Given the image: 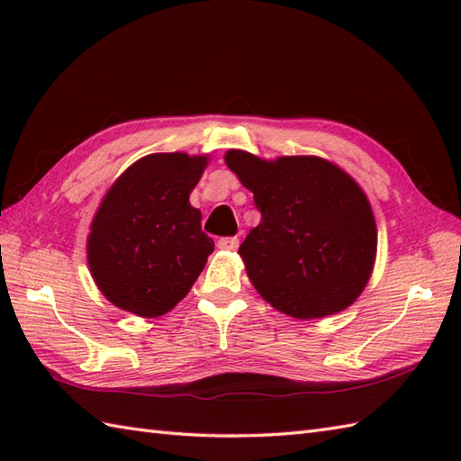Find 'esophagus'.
<instances>
[{
	"label": "esophagus",
	"instance_id": "esophagus-1",
	"mask_svg": "<svg viewBox=\"0 0 461 461\" xmlns=\"http://www.w3.org/2000/svg\"><path fill=\"white\" fill-rule=\"evenodd\" d=\"M218 248L223 251H236L240 248V240L238 238H221V240H218Z\"/></svg>",
	"mask_w": 461,
	"mask_h": 461
}]
</instances>
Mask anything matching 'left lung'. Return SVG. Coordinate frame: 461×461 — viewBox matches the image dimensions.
<instances>
[{
  "label": "left lung",
  "mask_w": 461,
  "mask_h": 461,
  "mask_svg": "<svg viewBox=\"0 0 461 461\" xmlns=\"http://www.w3.org/2000/svg\"><path fill=\"white\" fill-rule=\"evenodd\" d=\"M225 164L261 212L238 251L259 295L305 321L350 307L372 276L378 246L375 213L355 178L319 156L263 160L228 150Z\"/></svg>",
  "instance_id": "1"
}]
</instances>
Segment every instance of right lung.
Segmentation results:
<instances>
[{
  "instance_id": "obj_1",
  "label": "right lung",
  "mask_w": 461,
  "mask_h": 461,
  "mask_svg": "<svg viewBox=\"0 0 461 461\" xmlns=\"http://www.w3.org/2000/svg\"><path fill=\"white\" fill-rule=\"evenodd\" d=\"M208 162L205 154H149L106 190L91 221L86 261L114 307L154 319L188 295L213 251L190 203Z\"/></svg>"
}]
</instances>
